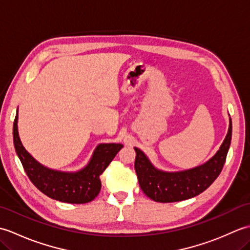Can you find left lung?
Masks as SVG:
<instances>
[{
  "instance_id": "obj_1",
  "label": "left lung",
  "mask_w": 250,
  "mask_h": 250,
  "mask_svg": "<svg viewBox=\"0 0 250 250\" xmlns=\"http://www.w3.org/2000/svg\"><path fill=\"white\" fill-rule=\"evenodd\" d=\"M232 139V120L219 150L206 163L180 172H163L152 166L149 159L139 148L136 152L135 172L141 189L148 198L160 203L187 200L206 190L219 176L225 166Z\"/></svg>"
}]
</instances>
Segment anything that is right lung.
<instances>
[{
    "label": "right lung",
    "instance_id": "obj_1",
    "mask_svg": "<svg viewBox=\"0 0 250 250\" xmlns=\"http://www.w3.org/2000/svg\"><path fill=\"white\" fill-rule=\"evenodd\" d=\"M18 110L14 121L13 137L17 156L35 187L49 198L72 204H83L94 200L101 190L100 175L109 166L121 144H100L89 163L78 172L67 173L50 169L37 162L21 144L18 134Z\"/></svg>",
    "mask_w": 250,
    "mask_h": 250
}]
</instances>
